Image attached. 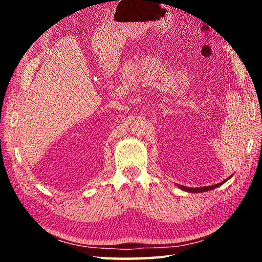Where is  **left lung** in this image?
I'll return each instance as SVG.
<instances>
[{
    "label": "left lung",
    "mask_w": 262,
    "mask_h": 262,
    "mask_svg": "<svg viewBox=\"0 0 262 262\" xmlns=\"http://www.w3.org/2000/svg\"><path fill=\"white\" fill-rule=\"evenodd\" d=\"M224 183H225V181H223V183H220V184H216V185H212V186H206V187H200V188H189V187H185V186H180V188H183L184 190H187V192H190V193H201V192H207V190H210L212 188L219 187V186H221L222 184H224Z\"/></svg>",
    "instance_id": "8db88e82"
}]
</instances>
